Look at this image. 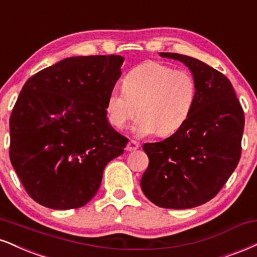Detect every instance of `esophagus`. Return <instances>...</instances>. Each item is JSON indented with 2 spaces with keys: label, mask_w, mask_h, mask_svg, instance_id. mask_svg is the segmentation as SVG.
I'll use <instances>...</instances> for the list:
<instances>
[{
  "label": "esophagus",
  "mask_w": 257,
  "mask_h": 257,
  "mask_svg": "<svg viewBox=\"0 0 257 257\" xmlns=\"http://www.w3.org/2000/svg\"><path fill=\"white\" fill-rule=\"evenodd\" d=\"M139 147H140V146H139V144H138L137 141H134V140H131V141L128 142V145H126L125 150L128 151V152H133V151H137Z\"/></svg>",
  "instance_id": "34e87169"
}]
</instances>
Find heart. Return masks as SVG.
Returning a JSON list of instances; mask_svg holds the SVG:
<instances>
[{"instance_id":"1","label":"heart","mask_w":257,"mask_h":257,"mask_svg":"<svg viewBox=\"0 0 257 257\" xmlns=\"http://www.w3.org/2000/svg\"><path fill=\"white\" fill-rule=\"evenodd\" d=\"M195 78L160 62H146L124 76L122 88L111 89L106 99L107 120L123 129L138 113L133 125L137 137L174 134L190 116L196 100Z\"/></svg>"}]
</instances>
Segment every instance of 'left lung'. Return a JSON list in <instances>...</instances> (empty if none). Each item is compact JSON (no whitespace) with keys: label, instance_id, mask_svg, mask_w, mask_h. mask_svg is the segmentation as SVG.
<instances>
[{"label":"left lung","instance_id":"1","mask_svg":"<svg viewBox=\"0 0 257 257\" xmlns=\"http://www.w3.org/2000/svg\"><path fill=\"white\" fill-rule=\"evenodd\" d=\"M160 55L189 67L197 94L190 116L175 134L142 146L150 163L141 189L162 208H193L217 195L237 168L244 112L224 74L185 55Z\"/></svg>","mask_w":257,"mask_h":257}]
</instances>
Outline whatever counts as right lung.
I'll return each mask as SVG.
<instances>
[{"label": "right lung", "instance_id": "right-lung-1", "mask_svg": "<svg viewBox=\"0 0 257 257\" xmlns=\"http://www.w3.org/2000/svg\"><path fill=\"white\" fill-rule=\"evenodd\" d=\"M123 61L119 55L69 57L24 85L9 118V158L39 205L85 206L106 164L124 152L128 139L106 118L107 95Z\"/></svg>", "mask_w": 257, "mask_h": 257}]
</instances>
